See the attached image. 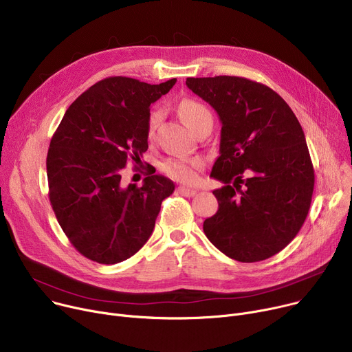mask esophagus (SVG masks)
<instances>
[{"instance_id":"1","label":"esophagus","mask_w":352,"mask_h":352,"mask_svg":"<svg viewBox=\"0 0 352 352\" xmlns=\"http://www.w3.org/2000/svg\"><path fill=\"white\" fill-rule=\"evenodd\" d=\"M177 192L182 197H186V198H192L198 194L197 189H192V188H186V186H178L177 188Z\"/></svg>"}]
</instances>
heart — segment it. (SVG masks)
<instances>
[{
    "instance_id": "1",
    "label": "heart",
    "mask_w": 352,
    "mask_h": 352,
    "mask_svg": "<svg viewBox=\"0 0 352 352\" xmlns=\"http://www.w3.org/2000/svg\"><path fill=\"white\" fill-rule=\"evenodd\" d=\"M178 111L184 122L190 127V129L195 131L202 123L212 120V113L208 109L206 105H204L199 101L186 98L179 102ZM160 120V111H153L147 120V138H151L154 135V131L157 127V123ZM205 163L201 157H188V155H177L170 157L162 163L160 170H162L167 177L190 184L194 182L198 177V171L204 168Z\"/></svg>"
}]
</instances>
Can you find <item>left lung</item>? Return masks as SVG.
<instances>
[{
	"mask_svg": "<svg viewBox=\"0 0 352 352\" xmlns=\"http://www.w3.org/2000/svg\"><path fill=\"white\" fill-rule=\"evenodd\" d=\"M217 112L220 155L210 177L217 212L204 221L210 243L240 263H257L289 244L309 213L314 170L302 126L280 95L244 77L186 78Z\"/></svg>",
	"mask_w": 352,
	"mask_h": 352,
	"instance_id": "1",
	"label": "left lung"
}]
</instances>
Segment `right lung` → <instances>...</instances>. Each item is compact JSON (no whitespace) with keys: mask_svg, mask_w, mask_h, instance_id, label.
<instances>
[{"mask_svg":"<svg viewBox=\"0 0 352 352\" xmlns=\"http://www.w3.org/2000/svg\"><path fill=\"white\" fill-rule=\"evenodd\" d=\"M177 78L151 85L108 77L69 107L46 158L49 199L60 228L88 260L118 264L136 254L153 233L174 182L148 166L143 185L123 186L122 170L148 148L150 105Z\"/></svg>","mask_w":352,"mask_h":352,"instance_id":"obj_1","label":"right lung"}]
</instances>
